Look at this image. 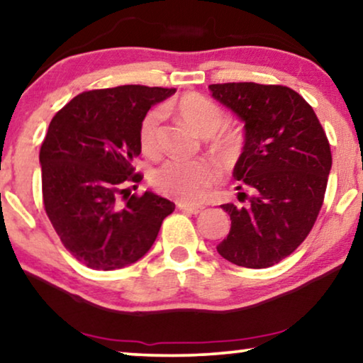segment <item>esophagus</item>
<instances>
[{"label": "esophagus", "mask_w": 363, "mask_h": 363, "mask_svg": "<svg viewBox=\"0 0 363 363\" xmlns=\"http://www.w3.org/2000/svg\"><path fill=\"white\" fill-rule=\"evenodd\" d=\"M179 210L186 212L189 215H199L203 212L202 207H194V205H186V203H179Z\"/></svg>", "instance_id": "obj_1"}]
</instances>
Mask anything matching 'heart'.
Wrapping results in <instances>:
<instances>
[{"label": "heart", "mask_w": 363, "mask_h": 363, "mask_svg": "<svg viewBox=\"0 0 363 363\" xmlns=\"http://www.w3.org/2000/svg\"><path fill=\"white\" fill-rule=\"evenodd\" d=\"M187 125L202 137H210L223 125L225 116L220 106L200 94H186L169 106ZM163 111L151 109L140 122V147L147 155L158 151L160 125ZM213 147L230 155L238 147V137L231 130H221L215 135ZM218 167L207 160H167L151 174V184L161 194L184 203H197L207 197L208 189L218 181Z\"/></svg>", "instance_id": "obj_1"}]
</instances>
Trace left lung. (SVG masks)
Returning <instances> with one entry per match:
<instances>
[{
    "mask_svg": "<svg viewBox=\"0 0 363 363\" xmlns=\"http://www.w3.org/2000/svg\"><path fill=\"white\" fill-rule=\"evenodd\" d=\"M208 91L245 125L233 176L236 189L251 192L245 207L221 205L231 228L216 251L236 266L270 267L305 241L320 213L333 164L326 133L311 106L285 86L225 83Z\"/></svg>",
    "mask_w": 363,
    "mask_h": 363,
    "instance_id": "obj_1",
    "label": "left lung"
}]
</instances>
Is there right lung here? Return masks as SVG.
Masks as SVG:
<instances>
[{
	"label": "right lung",
	"instance_id": "obj_1",
	"mask_svg": "<svg viewBox=\"0 0 363 363\" xmlns=\"http://www.w3.org/2000/svg\"><path fill=\"white\" fill-rule=\"evenodd\" d=\"M176 89L125 84L78 94L55 113L40 148L45 212L63 246L96 270L147 254L174 203L130 184L142 118Z\"/></svg>",
	"mask_w": 363,
	"mask_h": 363
}]
</instances>
